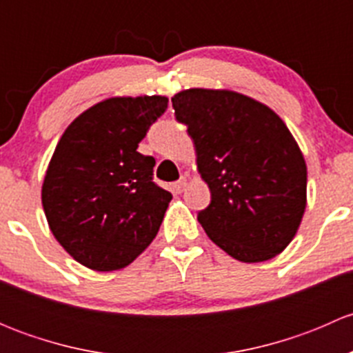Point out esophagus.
Instances as JSON below:
<instances>
[{
    "label": "esophagus",
    "instance_id": "1",
    "mask_svg": "<svg viewBox=\"0 0 353 353\" xmlns=\"http://www.w3.org/2000/svg\"><path fill=\"white\" fill-rule=\"evenodd\" d=\"M186 186H188V179L186 177H181L177 183H174V191H176V193H183V191L186 190Z\"/></svg>",
    "mask_w": 353,
    "mask_h": 353
}]
</instances>
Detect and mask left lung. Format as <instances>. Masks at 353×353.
I'll use <instances>...</instances> for the list:
<instances>
[{"label": "left lung", "mask_w": 353, "mask_h": 353, "mask_svg": "<svg viewBox=\"0 0 353 353\" xmlns=\"http://www.w3.org/2000/svg\"><path fill=\"white\" fill-rule=\"evenodd\" d=\"M212 201L198 212L210 239L244 263L280 254L305 210L307 169L282 119L237 92L190 88L172 97Z\"/></svg>", "instance_id": "obj_1"}]
</instances>
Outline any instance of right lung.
I'll return each instance as SVG.
<instances>
[{"label": "right lung", "mask_w": 353, "mask_h": 353, "mask_svg": "<svg viewBox=\"0 0 353 353\" xmlns=\"http://www.w3.org/2000/svg\"><path fill=\"white\" fill-rule=\"evenodd\" d=\"M167 104L162 95L99 102L56 147L42 206L58 243L87 268H124L159 232L172 194L154 181V157L137 148Z\"/></svg>", "instance_id": "right-lung-1"}]
</instances>
